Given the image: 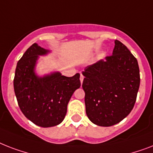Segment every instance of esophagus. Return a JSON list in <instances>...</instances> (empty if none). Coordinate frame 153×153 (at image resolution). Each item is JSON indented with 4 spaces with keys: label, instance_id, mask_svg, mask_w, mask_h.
I'll list each match as a JSON object with an SVG mask.
<instances>
[{
    "label": "esophagus",
    "instance_id": "obj_1",
    "mask_svg": "<svg viewBox=\"0 0 153 153\" xmlns=\"http://www.w3.org/2000/svg\"><path fill=\"white\" fill-rule=\"evenodd\" d=\"M83 79H84V76L82 74H80V82H81V83H82Z\"/></svg>",
    "mask_w": 153,
    "mask_h": 153
}]
</instances>
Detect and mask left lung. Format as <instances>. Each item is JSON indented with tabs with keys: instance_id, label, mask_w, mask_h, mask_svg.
<instances>
[{
	"instance_id": "left-lung-1",
	"label": "left lung",
	"mask_w": 153,
	"mask_h": 153,
	"mask_svg": "<svg viewBox=\"0 0 153 153\" xmlns=\"http://www.w3.org/2000/svg\"><path fill=\"white\" fill-rule=\"evenodd\" d=\"M114 43L113 55L82 71L86 115L94 124L104 127L128 116L140 86L137 60L121 42Z\"/></svg>"
}]
</instances>
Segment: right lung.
Listing matches in <instances>:
<instances>
[{
    "instance_id": "add662e5",
    "label": "right lung",
    "mask_w": 153,
    "mask_h": 153,
    "mask_svg": "<svg viewBox=\"0 0 153 153\" xmlns=\"http://www.w3.org/2000/svg\"><path fill=\"white\" fill-rule=\"evenodd\" d=\"M49 52L37 44H32L18 61L13 80L20 110L35 125L44 128L63 121L72 94L81 86L79 73L72 77L59 71L37 75L35 70L39 56Z\"/></svg>"
}]
</instances>
